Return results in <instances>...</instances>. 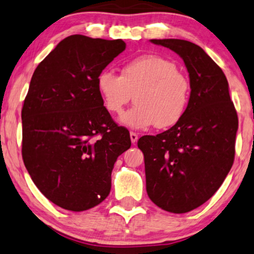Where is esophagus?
Returning a JSON list of instances; mask_svg holds the SVG:
<instances>
[{
  "label": "esophagus",
  "instance_id": "34e87169",
  "mask_svg": "<svg viewBox=\"0 0 254 254\" xmlns=\"http://www.w3.org/2000/svg\"><path fill=\"white\" fill-rule=\"evenodd\" d=\"M130 138H131V141L133 145L138 141V134L135 133V132H130Z\"/></svg>",
  "mask_w": 254,
  "mask_h": 254
}]
</instances>
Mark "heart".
Instances as JSON below:
<instances>
[{
  "label": "heart",
  "mask_w": 254,
  "mask_h": 254,
  "mask_svg": "<svg viewBox=\"0 0 254 254\" xmlns=\"http://www.w3.org/2000/svg\"><path fill=\"white\" fill-rule=\"evenodd\" d=\"M97 89L106 109L113 114H121L134 96L137 105L120 121L135 130L173 127L184 116L190 97L186 75L172 60L156 55L128 60L121 75L103 70L97 77Z\"/></svg>",
  "instance_id": "obj_1"
}]
</instances>
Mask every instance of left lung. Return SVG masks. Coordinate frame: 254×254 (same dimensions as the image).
I'll return each instance as SVG.
<instances>
[{"label": "left lung", "instance_id": "8db88e82", "mask_svg": "<svg viewBox=\"0 0 254 254\" xmlns=\"http://www.w3.org/2000/svg\"><path fill=\"white\" fill-rule=\"evenodd\" d=\"M175 51L189 74L186 112L171 128L138 140L151 202L186 213L210 199L232 169L238 128L228 81L202 48L185 40H150Z\"/></svg>", "mask_w": 254, "mask_h": 254}]
</instances>
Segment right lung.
I'll return each mask as SVG.
<instances>
[{
    "mask_svg": "<svg viewBox=\"0 0 254 254\" xmlns=\"http://www.w3.org/2000/svg\"><path fill=\"white\" fill-rule=\"evenodd\" d=\"M126 47L122 40L70 35L30 79L21 111L22 160L40 191L65 210L103 202L117 157L131 146L97 89L98 75Z\"/></svg>",
    "mask_w": 254,
    "mask_h": 254,
    "instance_id": "right-lung-1",
    "label": "right lung"
}]
</instances>
